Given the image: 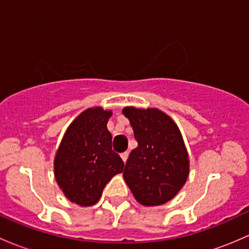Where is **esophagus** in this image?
<instances>
[{
    "label": "esophagus",
    "instance_id": "1",
    "mask_svg": "<svg viewBox=\"0 0 249 249\" xmlns=\"http://www.w3.org/2000/svg\"><path fill=\"white\" fill-rule=\"evenodd\" d=\"M121 158H122V160H124V163L127 162V160H128V152H124V153H121Z\"/></svg>",
    "mask_w": 249,
    "mask_h": 249
}]
</instances>
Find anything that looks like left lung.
I'll return each mask as SVG.
<instances>
[{
    "mask_svg": "<svg viewBox=\"0 0 249 249\" xmlns=\"http://www.w3.org/2000/svg\"><path fill=\"white\" fill-rule=\"evenodd\" d=\"M134 130L138 147L129 153L124 178L138 202L163 205L186 183L189 158L178 124L155 107L122 110Z\"/></svg>",
    "mask_w": 249,
    "mask_h": 249,
    "instance_id": "8db88e82",
    "label": "left lung"
}]
</instances>
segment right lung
Wrapping results in <instances>:
<instances>
[{
    "label": "right lung",
    "mask_w": 249,
    "mask_h": 249,
    "mask_svg": "<svg viewBox=\"0 0 249 249\" xmlns=\"http://www.w3.org/2000/svg\"><path fill=\"white\" fill-rule=\"evenodd\" d=\"M111 114L101 107L86 109L69 124L56 152V182L66 198L80 206L96 204L107 182L124 171L107 128Z\"/></svg>",
    "instance_id": "add662e5"
}]
</instances>
